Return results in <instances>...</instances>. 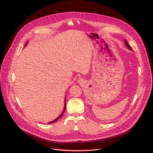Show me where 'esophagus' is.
Returning <instances> with one entry per match:
<instances>
[{
	"instance_id": "34e87169",
	"label": "esophagus",
	"mask_w": 153,
	"mask_h": 153,
	"mask_svg": "<svg viewBox=\"0 0 153 153\" xmlns=\"http://www.w3.org/2000/svg\"><path fill=\"white\" fill-rule=\"evenodd\" d=\"M80 80H81V79H80Z\"/></svg>"
}]
</instances>
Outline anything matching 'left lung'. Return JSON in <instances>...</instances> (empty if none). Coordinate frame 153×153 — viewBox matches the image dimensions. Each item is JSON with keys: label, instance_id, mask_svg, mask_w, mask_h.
<instances>
[{"label": "left lung", "instance_id": "8db88e82", "mask_svg": "<svg viewBox=\"0 0 153 153\" xmlns=\"http://www.w3.org/2000/svg\"><path fill=\"white\" fill-rule=\"evenodd\" d=\"M125 45H126V46L128 48V49H129L130 50H131V51H132V50H131V48L130 46V45H128V43H127V42H126V39H125Z\"/></svg>", "mask_w": 153, "mask_h": 153}]
</instances>
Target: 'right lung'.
<instances>
[{
	"label": "right lung",
	"mask_w": 153,
	"mask_h": 153,
	"mask_svg": "<svg viewBox=\"0 0 153 153\" xmlns=\"http://www.w3.org/2000/svg\"><path fill=\"white\" fill-rule=\"evenodd\" d=\"M28 43V42L26 43V45H25V47L27 45V44ZM66 100H64V108H63V111H62V113H61V114L59 115V116H58V117H57V118H56L54 120H53V121H52V122H48V123H54V122H57L58 121V120L62 116V115H63V114H64V111H65V110H66Z\"/></svg>",
	"instance_id": "1"
}]
</instances>
